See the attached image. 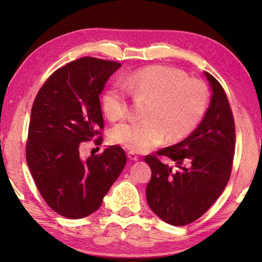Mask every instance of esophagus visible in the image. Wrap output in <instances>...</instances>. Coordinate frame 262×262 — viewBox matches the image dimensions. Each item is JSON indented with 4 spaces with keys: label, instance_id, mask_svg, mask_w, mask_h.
<instances>
[{
    "label": "esophagus",
    "instance_id": "34e87169",
    "mask_svg": "<svg viewBox=\"0 0 262 262\" xmlns=\"http://www.w3.org/2000/svg\"><path fill=\"white\" fill-rule=\"evenodd\" d=\"M127 157H128V159L133 160V161H137L138 159H140V157H138V155L135 152H132V151L127 153Z\"/></svg>",
    "mask_w": 262,
    "mask_h": 262
}]
</instances>
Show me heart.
Segmentation results:
<instances>
[{
    "label": "heart",
    "mask_w": 262,
    "mask_h": 262,
    "mask_svg": "<svg viewBox=\"0 0 262 262\" xmlns=\"http://www.w3.org/2000/svg\"><path fill=\"white\" fill-rule=\"evenodd\" d=\"M122 86H110L102 97L108 119L116 121L128 114V94L147 100L145 119L116 125L109 141L132 152H147L163 143L185 138L196 129L207 113L209 91L203 81L165 65L143 68L122 77Z\"/></svg>",
    "instance_id": "heart-1"
}]
</instances>
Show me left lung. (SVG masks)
Masks as SVG:
<instances>
[{"label":"left lung","instance_id":"left-lung-1","mask_svg":"<svg viewBox=\"0 0 262 262\" xmlns=\"http://www.w3.org/2000/svg\"><path fill=\"white\" fill-rule=\"evenodd\" d=\"M211 100L203 121L186 140L146 155L152 170L146 187L147 204L155 214L174 226L190 224L204 215L229 182L235 148V125L223 86L205 72ZM159 156L174 160L172 170ZM191 164L186 168L182 164Z\"/></svg>","mask_w":262,"mask_h":262}]
</instances>
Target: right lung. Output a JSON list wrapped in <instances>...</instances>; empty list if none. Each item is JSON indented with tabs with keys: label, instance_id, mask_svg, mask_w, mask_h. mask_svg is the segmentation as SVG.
I'll list each match as a JSON object with an SVG mask.
<instances>
[{
	"label": "right lung",
	"instance_id": "right-lung-1",
	"mask_svg": "<svg viewBox=\"0 0 262 262\" xmlns=\"http://www.w3.org/2000/svg\"><path fill=\"white\" fill-rule=\"evenodd\" d=\"M120 63L82 57L56 70L32 104L26 159L39 192L53 210L71 220L94 213L125 168L120 146L80 157L81 143H102L99 96Z\"/></svg>",
	"mask_w": 262,
	"mask_h": 262
}]
</instances>
